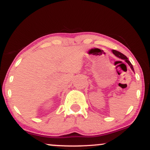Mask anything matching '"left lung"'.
I'll list each match as a JSON object with an SVG mask.
<instances>
[{
  "label": "left lung",
  "mask_w": 150,
  "mask_h": 150,
  "mask_svg": "<svg viewBox=\"0 0 150 150\" xmlns=\"http://www.w3.org/2000/svg\"><path fill=\"white\" fill-rule=\"evenodd\" d=\"M112 52H113V54H114L115 56H116V57L119 58H120V59H122V60H124V61L126 62V63L129 65V66L130 67V68H131L132 71H133L134 73H135V71H134V68H133V67H132V65L131 64V63H130V61H128V58H127L126 56H125V55H123V53H121L120 52H119V51H116V50H112Z\"/></svg>",
  "instance_id": "left-lung-1"
}]
</instances>
